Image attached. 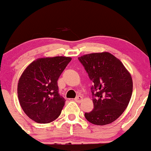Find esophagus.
<instances>
[{
    "instance_id": "34e87169",
    "label": "esophagus",
    "mask_w": 151,
    "mask_h": 151,
    "mask_svg": "<svg viewBox=\"0 0 151 151\" xmlns=\"http://www.w3.org/2000/svg\"><path fill=\"white\" fill-rule=\"evenodd\" d=\"M75 101H76L77 103H81V101H83V97H82V96H77V97H76V98H75Z\"/></svg>"
}]
</instances>
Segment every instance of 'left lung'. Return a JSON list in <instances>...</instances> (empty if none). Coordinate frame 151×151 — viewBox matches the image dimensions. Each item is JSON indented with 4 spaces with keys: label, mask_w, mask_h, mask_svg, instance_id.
<instances>
[{
    "label": "left lung",
    "mask_w": 151,
    "mask_h": 151,
    "mask_svg": "<svg viewBox=\"0 0 151 151\" xmlns=\"http://www.w3.org/2000/svg\"><path fill=\"white\" fill-rule=\"evenodd\" d=\"M93 85L94 108L85 117L90 123L104 126L124 112L133 92L131 76L121 60L108 52L86 54L78 58Z\"/></svg>",
    "instance_id": "8db88e82"
}]
</instances>
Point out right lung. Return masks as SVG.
Listing matches in <instances>:
<instances>
[{
    "mask_svg": "<svg viewBox=\"0 0 151 151\" xmlns=\"http://www.w3.org/2000/svg\"><path fill=\"white\" fill-rule=\"evenodd\" d=\"M71 58H38L25 68L18 81V97L25 114L38 123L60 116L65 100L58 93V80Z\"/></svg>",
    "mask_w": 151,
    "mask_h": 151,
    "instance_id": "1",
    "label": "right lung"
}]
</instances>
